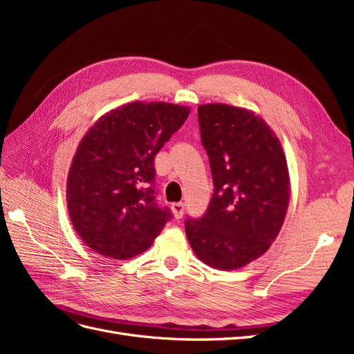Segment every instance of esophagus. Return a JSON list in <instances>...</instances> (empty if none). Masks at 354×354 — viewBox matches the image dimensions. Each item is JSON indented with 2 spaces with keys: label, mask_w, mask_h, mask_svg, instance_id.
Returning <instances> with one entry per match:
<instances>
[{
  "label": "esophagus",
  "mask_w": 354,
  "mask_h": 354,
  "mask_svg": "<svg viewBox=\"0 0 354 354\" xmlns=\"http://www.w3.org/2000/svg\"><path fill=\"white\" fill-rule=\"evenodd\" d=\"M171 209H173V214H174L176 220H180L181 217H183V214H185V205H183V203H181V202L173 203V205H171Z\"/></svg>",
  "instance_id": "esophagus-1"
}]
</instances>
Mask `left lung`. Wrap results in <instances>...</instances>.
<instances>
[{"mask_svg":"<svg viewBox=\"0 0 354 354\" xmlns=\"http://www.w3.org/2000/svg\"><path fill=\"white\" fill-rule=\"evenodd\" d=\"M198 121L214 194L202 217H187L186 236L199 260L233 270L263 255L282 227L289 202L286 159L281 142L254 112L203 104Z\"/></svg>","mask_w":354,"mask_h":354,"instance_id":"left-lung-1","label":"left lung"}]
</instances>
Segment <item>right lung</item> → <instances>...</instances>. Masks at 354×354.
I'll return each mask as SVG.
<instances>
[{
    "label": "right lung",
    "mask_w": 354,
    "mask_h": 354,
    "mask_svg": "<svg viewBox=\"0 0 354 354\" xmlns=\"http://www.w3.org/2000/svg\"><path fill=\"white\" fill-rule=\"evenodd\" d=\"M190 109L134 102L102 116L84 136L68 176V209L80 238L104 257L145 252L173 218L160 205L155 156Z\"/></svg>",
    "instance_id": "add662e5"
}]
</instances>
